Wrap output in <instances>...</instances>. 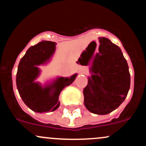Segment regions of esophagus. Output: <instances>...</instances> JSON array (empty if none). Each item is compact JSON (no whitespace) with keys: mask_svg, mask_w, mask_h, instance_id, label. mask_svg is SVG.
<instances>
[{"mask_svg":"<svg viewBox=\"0 0 146 146\" xmlns=\"http://www.w3.org/2000/svg\"><path fill=\"white\" fill-rule=\"evenodd\" d=\"M81 73H84V71H81Z\"/></svg>","mask_w":146,"mask_h":146,"instance_id":"1","label":"esophagus"}]
</instances>
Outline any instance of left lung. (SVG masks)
Listing matches in <instances>:
<instances>
[{"label": "left lung", "instance_id": "left-lung-1", "mask_svg": "<svg viewBox=\"0 0 146 146\" xmlns=\"http://www.w3.org/2000/svg\"><path fill=\"white\" fill-rule=\"evenodd\" d=\"M99 52L94 58L91 76L83 94L84 105L89 111L105 115L125 100L130 86V75L121 48L107 38H99Z\"/></svg>", "mask_w": 146, "mask_h": 146}]
</instances>
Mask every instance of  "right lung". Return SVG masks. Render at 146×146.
Here are the masks:
<instances>
[{
  "label": "right lung",
  "mask_w": 146,
  "mask_h": 146,
  "mask_svg": "<svg viewBox=\"0 0 146 146\" xmlns=\"http://www.w3.org/2000/svg\"><path fill=\"white\" fill-rule=\"evenodd\" d=\"M55 43L42 41L31 47L21 60L17 73V86L24 103L37 113L53 111L60 106L59 96L66 86L76 79L77 73L70 78H57L51 84L42 87L35 82L40 70L37 66L45 64L55 50Z\"/></svg>",
  "instance_id": "1"
}]
</instances>
